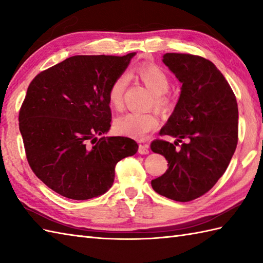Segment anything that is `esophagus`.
<instances>
[{
	"mask_svg": "<svg viewBox=\"0 0 263 263\" xmlns=\"http://www.w3.org/2000/svg\"><path fill=\"white\" fill-rule=\"evenodd\" d=\"M138 153L141 155H148L149 154V146L148 144H140L138 149Z\"/></svg>",
	"mask_w": 263,
	"mask_h": 263,
	"instance_id": "esophagus-1",
	"label": "esophagus"
}]
</instances>
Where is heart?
I'll return each mask as SVG.
<instances>
[{
    "label": "heart",
    "mask_w": 263,
    "mask_h": 263,
    "mask_svg": "<svg viewBox=\"0 0 263 263\" xmlns=\"http://www.w3.org/2000/svg\"><path fill=\"white\" fill-rule=\"evenodd\" d=\"M135 73L137 78L154 93V105L159 110L171 108V100L166 96L171 82L166 72L154 64L138 66ZM127 76L121 74L111 82L108 89V102L116 110L123 108V97L127 86ZM158 126V119L152 113H126L117 117L114 122L116 133L127 138L143 140L150 132Z\"/></svg>",
    "instance_id": "heart-1"
}]
</instances>
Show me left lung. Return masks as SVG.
Returning a JSON list of instances; mask_svg holds the SVG:
<instances>
[{
	"mask_svg": "<svg viewBox=\"0 0 263 263\" xmlns=\"http://www.w3.org/2000/svg\"><path fill=\"white\" fill-rule=\"evenodd\" d=\"M164 64L182 83L180 98L160 135L174 143L155 140L168 170L152 181L156 192L187 202L206 193L227 170L237 146L236 97L216 65L191 54L166 53ZM185 140L180 148L178 142Z\"/></svg>",
	"mask_w": 263,
	"mask_h": 263,
	"instance_id": "obj_1",
	"label": "left lung"
}]
</instances>
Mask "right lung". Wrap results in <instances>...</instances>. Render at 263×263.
Wrapping results in <instances>:
<instances>
[{
	"instance_id": "add662e5",
	"label": "right lung",
	"mask_w": 263,
	"mask_h": 263,
	"mask_svg": "<svg viewBox=\"0 0 263 263\" xmlns=\"http://www.w3.org/2000/svg\"><path fill=\"white\" fill-rule=\"evenodd\" d=\"M136 53L76 55L35 77L19 113L32 172L54 192L88 200L113 185L115 166L139 146L110 128L108 89Z\"/></svg>"
}]
</instances>
